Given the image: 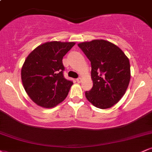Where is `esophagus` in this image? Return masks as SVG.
Masks as SVG:
<instances>
[{"instance_id": "obj_1", "label": "esophagus", "mask_w": 152, "mask_h": 152, "mask_svg": "<svg viewBox=\"0 0 152 152\" xmlns=\"http://www.w3.org/2000/svg\"><path fill=\"white\" fill-rule=\"evenodd\" d=\"M76 81L78 82V83H81L82 81V78H78L77 79H76Z\"/></svg>"}]
</instances>
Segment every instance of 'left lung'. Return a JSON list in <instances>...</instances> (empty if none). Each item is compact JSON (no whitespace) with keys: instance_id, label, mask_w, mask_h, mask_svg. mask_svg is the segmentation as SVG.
I'll list each match as a JSON object with an SVG mask.
<instances>
[{"instance_id":"8db88e82","label":"left lung","mask_w":152,"mask_h":152,"mask_svg":"<svg viewBox=\"0 0 152 152\" xmlns=\"http://www.w3.org/2000/svg\"><path fill=\"white\" fill-rule=\"evenodd\" d=\"M91 65L93 87L86 91L87 100L99 109L112 107L119 102L129 84L130 64L119 47L103 39L79 43Z\"/></svg>"}]
</instances>
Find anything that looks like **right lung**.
Instances as JSON below:
<instances>
[{"label": "right lung", "instance_id": "add662e5", "mask_svg": "<svg viewBox=\"0 0 152 152\" xmlns=\"http://www.w3.org/2000/svg\"><path fill=\"white\" fill-rule=\"evenodd\" d=\"M75 44L49 41L36 47L26 58L21 69L23 86L38 106L53 108L66 98L73 82L64 77L62 59Z\"/></svg>", "mask_w": 152, "mask_h": 152}]
</instances>
